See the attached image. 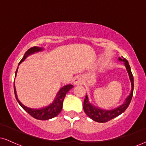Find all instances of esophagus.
Returning <instances> with one entry per match:
<instances>
[{"label":"esophagus","mask_w":146,"mask_h":146,"mask_svg":"<svg viewBox=\"0 0 146 146\" xmlns=\"http://www.w3.org/2000/svg\"><path fill=\"white\" fill-rule=\"evenodd\" d=\"M73 82H74L75 85H79V84H81L83 82V80L80 77L77 76L76 78H74V80H73Z\"/></svg>","instance_id":"obj_1"}]
</instances>
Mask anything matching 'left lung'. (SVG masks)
<instances>
[{
	"mask_svg": "<svg viewBox=\"0 0 146 146\" xmlns=\"http://www.w3.org/2000/svg\"><path fill=\"white\" fill-rule=\"evenodd\" d=\"M123 58V57H122ZM119 60H121V61L124 62L125 66L126 67L127 71H128L129 77H130V80L131 81V86H132V90L131 93L129 96L125 100V102L124 104H123L121 106H120L118 108H115L114 110H102L100 109L99 108H96V107L93 106L91 104L88 102V98H87V95H86V98L84 99V110L85 113L90 117V119H92L94 121L97 122H100V123H104V122H107L110 120L113 119V118L119 116V115H121L122 113L125 111L126 110V108H128V106L130 104V102H131L132 95H133V89H134V79H133V75L131 72V69H130V66L129 65L128 62L127 61V60L125 58H119Z\"/></svg>",
	"mask_w": 146,
	"mask_h": 146,
	"instance_id": "obj_1",
	"label": "left lung"
}]
</instances>
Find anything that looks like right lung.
I'll return each mask as SVG.
<instances>
[{
	"mask_svg": "<svg viewBox=\"0 0 146 146\" xmlns=\"http://www.w3.org/2000/svg\"><path fill=\"white\" fill-rule=\"evenodd\" d=\"M42 49V48L40 47H38V46H33V47L30 48L29 49H28L27 51H26V53H25V56L23 58V59L21 60V62H19V64L22 62L24 61L28 56L32 54V53H34L35 52L41 51ZM17 71L18 68L16 71V73H17ZM14 88L15 96H16V100L18 101V104L21 105L22 108H23L27 113H28L31 117H33V118L35 119H37L47 120L49 119L53 118V117H56L57 115L61 112L62 108L64 99L65 96H66V93L69 91V90H71L72 88H73V86L71 84H68L66 85V86H63L58 93V94L56 95V98L55 99V100L53 101V103H52L51 104H50L49 106H48L44 107V108H40V109H32V108H29L23 105V104L18 100L17 95H16V88H15L14 84Z\"/></svg>",
	"mask_w": 146,
	"mask_h": 146,
	"instance_id": "1",
	"label": "right lung"
}]
</instances>
